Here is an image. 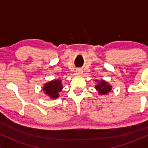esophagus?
Listing matches in <instances>:
<instances>
[{"label": "esophagus", "instance_id": "esophagus-1", "mask_svg": "<svg viewBox=\"0 0 148 148\" xmlns=\"http://www.w3.org/2000/svg\"><path fill=\"white\" fill-rule=\"evenodd\" d=\"M76 72H77V74L80 75V74H82V71L80 70H76Z\"/></svg>", "mask_w": 148, "mask_h": 148}]
</instances>
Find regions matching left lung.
<instances>
[{
	"label": "left lung",
	"mask_w": 148,
	"mask_h": 148,
	"mask_svg": "<svg viewBox=\"0 0 148 148\" xmlns=\"http://www.w3.org/2000/svg\"><path fill=\"white\" fill-rule=\"evenodd\" d=\"M100 82H99L95 86V87H96V90L98 91V93L100 95H106L112 89L111 85H110V84H108V83L103 80H100Z\"/></svg>",
	"instance_id": "8db88e82"
}]
</instances>
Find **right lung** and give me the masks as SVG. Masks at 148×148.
Wrapping results in <instances>:
<instances>
[{"mask_svg": "<svg viewBox=\"0 0 148 148\" xmlns=\"http://www.w3.org/2000/svg\"><path fill=\"white\" fill-rule=\"evenodd\" d=\"M62 89L63 85L61 80H53L45 84L43 87V91L50 98L55 99L59 96V93L62 90Z\"/></svg>", "mask_w": 148, "mask_h": 148, "instance_id": "right-lung-1", "label": "right lung"}]
</instances>
